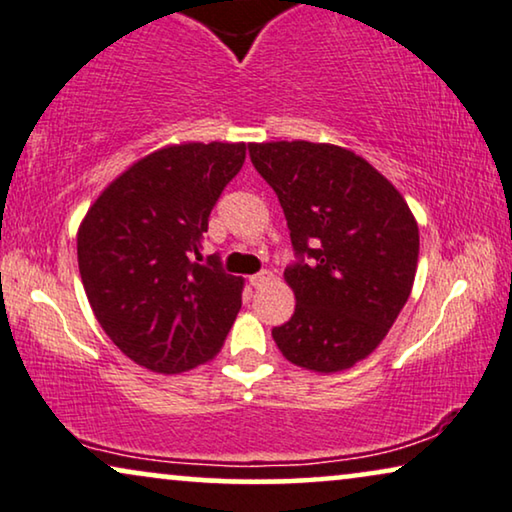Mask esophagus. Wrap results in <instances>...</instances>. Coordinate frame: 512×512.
I'll use <instances>...</instances> for the list:
<instances>
[{
    "label": "esophagus",
    "mask_w": 512,
    "mask_h": 512,
    "mask_svg": "<svg viewBox=\"0 0 512 512\" xmlns=\"http://www.w3.org/2000/svg\"><path fill=\"white\" fill-rule=\"evenodd\" d=\"M271 281H274V274H271V271H260V274L250 276L252 288H264V285H269Z\"/></svg>",
    "instance_id": "esophagus-1"
}]
</instances>
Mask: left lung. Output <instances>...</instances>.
I'll use <instances>...</instances> for the list:
<instances>
[{"instance_id":"left-lung-1","label":"left lung","mask_w":512,"mask_h":512,"mask_svg":"<svg viewBox=\"0 0 512 512\" xmlns=\"http://www.w3.org/2000/svg\"><path fill=\"white\" fill-rule=\"evenodd\" d=\"M274 189L297 262L285 283L297 306L274 327L290 363L349 370L381 344L412 292L419 227L403 194L363 156L325 142L248 145Z\"/></svg>"}]
</instances>
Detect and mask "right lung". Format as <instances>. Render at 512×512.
Returning <instances> with one entry per match:
<instances>
[{"label": "right lung", "instance_id": "1", "mask_svg": "<svg viewBox=\"0 0 512 512\" xmlns=\"http://www.w3.org/2000/svg\"><path fill=\"white\" fill-rule=\"evenodd\" d=\"M243 142H185L147 154L102 192L77 234L79 274L107 337L147 370L208 363L241 309L243 278L203 262V234Z\"/></svg>", "mask_w": 512, "mask_h": 512}]
</instances>
